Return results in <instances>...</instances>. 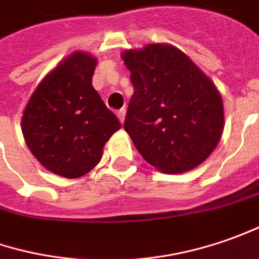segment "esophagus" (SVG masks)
Segmentation results:
<instances>
[{
  "mask_svg": "<svg viewBox=\"0 0 259 259\" xmlns=\"http://www.w3.org/2000/svg\"><path fill=\"white\" fill-rule=\"evenodd\" d=\"M117 117H119V120L123 123V121H124V117H126V110H124V109L119 110V112H117Z\"/></svg>",
  "mask_w": 259,
  "mask_h": 259,
  "instance_id": "34e87169",
  "label": "esophagus"
}]
</instances>
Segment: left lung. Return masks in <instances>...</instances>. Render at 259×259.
I'll list each match as a JSON object with an SVG mask.
<instances>
[{"label": "left lung", "instance_id": "obj_1", "mask_svg": "<svg viewBox=\"0 0 259 259\" xmlns=\"http://www.w3.org/2000/svg\"><path fill=\"white\" fill-rule=\"evenodd\" d=\"M135 93L124 130L147 163L182 174L205 162L224 132V102L213 81L170 44L126 50Z\"/></svg>", "mask_w": 259, "mask_h": 259}]
</instances>
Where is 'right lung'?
<instances>
[{
  "mask_svg": "<svg viewBox=\"0 0 259 259\" xmlns=\"http://www.w3.org/2000/svg\"><path fill=\"white\" fill-rule=\"evenodd\" d=\"M96 66L90 53H71L41 80L24 109L21 130L30 152L67 179L94 169L106 142L121 127L92 84Z\"/></svg>",
  "mask_w": 259,
  "mask_h": 259,
  "instance_id": "obj_1",
  "label": "right lung"
}]
</instances>
